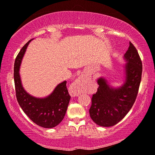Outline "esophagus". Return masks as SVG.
I'll return each mask as SVG.
<instances>
[{
  "label": "esophagus",
  "mask_w": 155,
  "mask_h": 155,
  "mask_svg": "<svg viewBox=\"0 0 155 155\" xmlns=\"http://www.w3.org/2000/svg\"><path fill=\"white\" fill-rule=\"evenodd\" d=\"M84 80H86V78L82 76V77H80L75 80V82L72 84V86L71 87V93L73 94L74 97L75 96H78V89L79 87V86L81 84L82 82H83Z\"/></svg>",
  "instance_id": "obj_1"
}]
</instances>
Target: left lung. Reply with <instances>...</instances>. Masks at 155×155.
I'll return each instance as SVG.
<instances>
[{
  "mask_svg": "<svg viewBox=\"0 0 155 155\" xmlns=\"http://www.w3.org/2000/svg\"><path fill=\"white\" fill-rule=\"evenodd\" d=\"M124 58V81L121 86L114 87L104 78L97 80L99 87L92 97L89 111L93 121L103 127L113 126L128 113L138 92L143 65L137 51L130 42Z\"/></svg>",
  "mask_w": 155,
  "mask_h": 155,
  "instance_id": "1",
  "label": "left lung"
}]
</instances>
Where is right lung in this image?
<instances>
[{"mask_svg":"<svg viewBox=\"0 0 155 155\" xmlns=\"http://www.w3.org/2000/svg\"><path fill=\"white\" fill-rule=\"evenodd\" d=\"M32 39L23 46L15 61L14 80L17 100L23 111L35 124L43 128H51L62 121L71 96L67 90L66 81L59 83L49 95L43 98L31 96L25 91L21 81L20 68L27 46Z\"/></svg>","mask_w":155,"mask_h":155,"instance_id":"obj_1","label":"right lung"}]
</instances>
